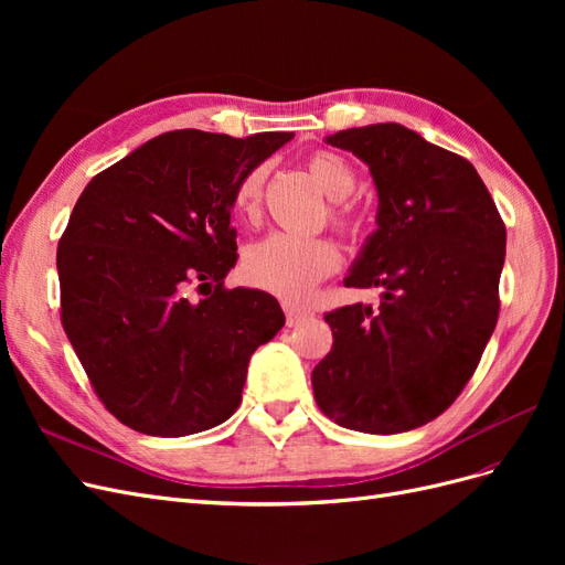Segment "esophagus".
Segmentation results:
<instances>
[{"mask_svg": "<svg viewBox=\"0 0 565 565\" xmlns=\"http://www.w3.org/2000/svg\"><path fill=\"white\" fill-rule=\"evenodd\" d=\"M282 311H285V316H287V324L289 328H295V324H299V322H303V320H309L313 313H311V309H306V306H299V303H295V301H282Z\"/></svg>", "mask_w": 565, "mask_h": 565, "instance_id": "obj_1", "label": "esophagus"}]
</instances>
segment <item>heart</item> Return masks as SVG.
Returning a JSON list of instances; mask_svg holds the SVG:
<instances>
[{"instance_id": "obj_1", "label": "heart", "mask_w": 565, "mask_h": 565, "mask_svg": "<svg viewBox=\"0 0 565 565\" xmlns=\"http://www.w3.org/2000/svg\"><path fill=\"white\" fill-rule=\"evenodd\" d=\"M309 172L320 185V191L332 200L347 198L355 188V172L337 152H313L309 158ZM264 174V167H256L235 188L233 204L243 218H254L259 214ZM334 224L341 228H355V218L349 212L337 210ZM339 266L341 252L328 237L273 233L259 243H252L243 254L245 278L254 287L285 299L306 297L322 278L339 270Z\"/></svg>"}]
</instances>
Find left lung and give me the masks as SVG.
I'll list each match as a JSON object with an SVG mask.
<instances>
[{
  "instance_id": "1",
  "label": "left lung",
  "mask_w": 565,
  "mask_h": 565,
  "mask_svg": "<svg viewBox=\"0 0 565 565\" xmlns=\"http://www.w3.org/2000/svg\"><path fill=\"white\" fill-rule=\"evenodd\" d=\"M370 169L377 228L347 287H380V309L324 316L332 351L313 367L316 403L363 434L417 429L471 380L500 313L507 228L471 162L396 122L324 136Z\"/></svg>"
}]
</instances>
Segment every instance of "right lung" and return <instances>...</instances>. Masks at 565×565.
Listing matches in <instances>:
<instances>
[{
    "label": "right lung",
    "mask_w": 565,
    "mask_h": 565,
    "mask_svg": "<svg viewBox=\"0 0 565 565\" xmlns=\"http://www.w3.org/2000/svg\"><path fill=\"white\" fill-rule=\"evenodd\" d=\"M292 136L167 131L79 195L56 254L63 330L134 431L179 438L226 422L252 353L285 324L276 297L224 278L237 262L235 188ZM193 281L198 302L184 297Z\"/></svg>",
    "instance_id": "obj_1"
}]
</instances>
